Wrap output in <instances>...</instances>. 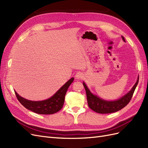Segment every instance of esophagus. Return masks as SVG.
<instances>
[{
	"label": "esophagus",
	"instance_id": "obj_1",
	"mask_svg": "<svg viewBox=\"0 0 148 148\" xmlns=\"http://www.w3.org/2000/svg\"><path fill=\"white\" fill-rule=\"evenodd\" d=\"M83 77H84V74L82 72H79V71L77 73H76V75H75V78L78 79H83Z\"/></svg>",
	"mask_w": 148,
	"mask_h": 148
}]
</instances>
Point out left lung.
<instances>
[{"label":"left lung","instance_id":"obj_1","mask_svg":"<svg viewBox=\"0 0 148 148\" xmlns=\"http://www.w3.org/2000/svg\"><path fill=\"white\" fill-rule=\"evenodd\" d=\"M122 39L123 41H125L123 36H122ZM138 81L139 77H138L136 83L133 86L130 91L125 96L121 97L120 99L113 101H108L102 99L101 98L97 97L96 95H94L89 91L86 84L83 82V84L85 88V90H86L87 101L89 107L93 111L99 114H110L121 110L124 107L126 106L132 99L134 91H135L136 87L138 85Z\"/></svg>","mask_w":148,"mask_h":148}]
</instances>
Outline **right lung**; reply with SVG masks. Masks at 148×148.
I'll list each match as a JSON object with an SVG mask.
<instances>
[{"label":"right lung","instance_id":"right-lung-1","mask_svg":"<svg viewBox=\"0 0 148 148\" xmlns=\"http://www.w3.org/2000/svg\"><path fill=\"white\" fill-rule=\"evenodd\" d=\"M73 80L74 78H71L56 92L55 95L44 101H29L19 96L16 91L15 92L17 99L27 109L39 114H53L59 112L62 108L67 89Z\"/></svg>","mask_w":148,"mask_h":148}]
</instances>
